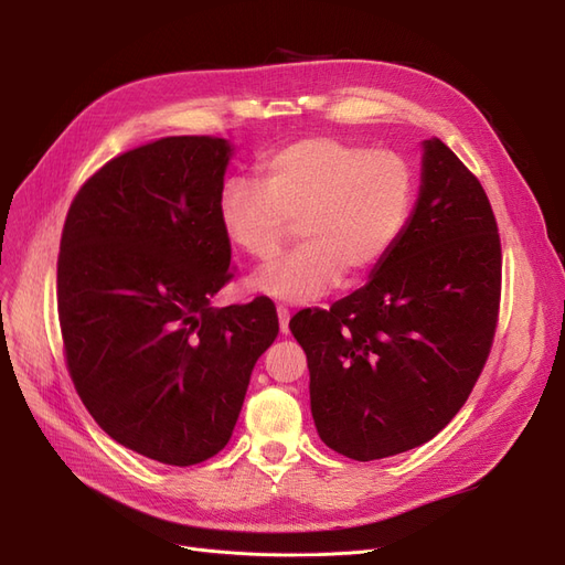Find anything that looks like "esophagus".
I'll list each match as a JSON object with an SVG mask.
<instances>
[{"mask_svg": "<svg viewBox=\"0 0 565 565\" xmlns=\"http://www.w3.org/2000/svg\"><path fill=\"white\" fill-rule=\"evenodd\" d=\"M278 320H280V332L287 334L289 332V309H285V306H278Z\"/></svg>", "mask_w": 565, "mask_h": 565, "instance_id": "obj_1", "label": "esophagus"}]
</instances>
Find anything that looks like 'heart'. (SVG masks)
Returning a JSON list of instances; mask_svg holds the SVG:
<instances>
[{"label": "heart", "instance_id": "1", "mask_svg": "<svg viewBox=\"0 0 565 565\" xmlns=\"http://www.w3.org/2000/svg\"><path fill=\"white\" fill-rule=\"evenodd\" d=\"M262 188L241 179L218 193V224L256 262L278 256L299 226L303 243L252 278L262 295L306 303L341 276L358 280L396 245L413 204V174L391 150H367L330 136L289 143L259 164Z\"/></svg>", "mask_w": 565, "mask_h": 565}]
</instances>
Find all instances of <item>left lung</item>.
<instances>
[{
  "instance_id": "1",
  "label": "left lung",
  "mask_w": 565,
  "mask_h": 565,
  "mask_svg": "<svg viewBox=\"0 0 565 565\" xmlns=\"http://www.w3.org/2000/svg\"><path fill=\"white\" fill-rule=\"evenodd\" d=\"M422 150L415 210L370 280L330 311L289 320L309 361L318 436L358 461L446 429L498 328L502 247L488 195L440 139Z\"/></svg>"
}]
</instances>
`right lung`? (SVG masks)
I'll list each match as a JSON object with an SVG mask.
<instances>
[{"instance_id":"add662e5","label":"right lung","mask_w":565,"mask_h":565,"mask_svg":"<svg viewBox=\"0 0 565 565\" xmlns=\"http://www.w3.org/2000/svg\"><path fill=\"white\" fill-rule=\"evenodd\" d=\"M231 158L214 136L134 148L79 188L61 235L58 320L79 398L119 446L172 467L226 448L280 330L266 297L210 306L233 278L216 212Z\"/></svg>"}]
</instances>
